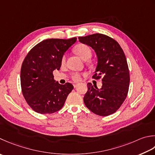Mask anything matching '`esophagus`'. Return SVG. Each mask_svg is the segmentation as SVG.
Listing matches in <instances>:
<instances>
[{
  "label": "esophagus",
  "mask_w": 155,
  "mask_h": 155,
  "mask_svg": "<svg viewBox=\"0 0 155 155\" xmlns=\"http://www.w3.org/2000/svg\"><path fill=\"white\" fill-rule=\"evenodd\" d=\"M73 86H74V87L75 88V87H77V86H78V84H77V83H74L73 84Z\"/></svg>",
  "instance_id": "34e87169"
}]
</instances>
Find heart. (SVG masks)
Instances as JSON below:
<instances>
[{
  "label": "heart",
  "instance_id": "obj_1",
  "mask_svg": "<svg viewBox=\"0 0 155 155\" xmlns=\"http://www.w3.org/2000/svg\"><path fill=\"white\" fill-rule=\"evenodd\" d=\"M75 51L78 56L84 60H87L92 56V51L91 48L86 44H79L76 47ZM66 60V55H64L62 59V62L64 63ZM86 73H80L78 72H74L71 74V79L75 82H79L82 79V76L85 75Z\"/></svg>",
  "mask_w": 155,
  "mask_h": 155
}]
</instances>
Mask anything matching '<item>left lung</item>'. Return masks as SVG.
<instances>
[{"label": "left lung", "mask_w": 155, "mask_h": 155, "mask_svg": "<svg viewBox=\"0 0 155 155\" xmlns=\"http://www.w3.org/2000/svg\"><path fill=\"white\" fill-rule=\"evenodd\" d=\"M78 39L91 47L97 56L96 73L92 78L96 80L102 78L101 89L87 84L84 104L95 114L110 116L121 107L128 95L130 79L125 54L115 39L101 33L79 37Z\"/></svg>", "instance_id": "left-lung-1"}]
</instances>
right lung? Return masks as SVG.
<instances>
[{
    "label": "right lung",
    "mask_w": 155,
    "mask_h": 155,
    "mask_svg": "<svg viewBox=\"0 0 155 155\" xmlns=\"http://www.w3.org/2000/svg\"><path fill=\"white\" fill-rule=\"evenodd\" d=\"M77 39H45L31 48L24 59L21 68V91L27 104L37 113L59 111L73 89L71 83L55 82L53 71L60 68L63 54Z\"/></svg>",
    "instance_id": "1"
}]
</instances>
